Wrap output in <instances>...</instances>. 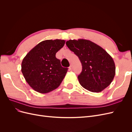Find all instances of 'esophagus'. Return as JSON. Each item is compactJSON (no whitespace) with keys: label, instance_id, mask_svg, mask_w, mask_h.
<instances>
[{"label":"esophagus","instance_id":"34e87169","mask_svg":"<svg viewBox=\"0 0 132 132\" xmlns=\"http://www.w3.org/2000/svg\"><path fill=\"white\" fill-rule=\"evenodd\" d=\"M73 65H71L69 67V69H70V70H72V69H73Z\"/></svg>","mask_w":132,"mask_h":132}]
</instances>
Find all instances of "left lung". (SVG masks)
<instances>
[{"label": "left lung", "mask_w": 132, "mask_h": 132, "mask_svg": "<svg viewBox=\"0 0 132 132\" xmlns=\"http://www.w3.org/2000/svg\"><path fill=\"white\" fill-rule=\"evenodd\" d=\"M66 45L79 57L82 71L79 82L84 88L100 93L109 86L116 73L113 58L101 47L87 39H69Z\"/></svg>", "instance_id": "left-lung-1"}]
</instances>
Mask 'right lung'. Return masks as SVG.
Returning <instances> with one entry per match:
<instances>
[{"label": "right lung", "mask_w": 132, "mask_h": 132, "mask_svg": "<svg viewBox=\"0 0 132 132\" xmlns=\"http://www.w3.org/2000/svg\"><path fill=\"white\" fill-rule=\"evenodd\" d=\"M63 39H47L33 48L23 58L21 71L26 82L39 93L46 94L56 89L68 71L55 54L64 45Z\"/></svg>", "instance_id": "right-lung-1"}]
</instances>
